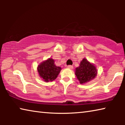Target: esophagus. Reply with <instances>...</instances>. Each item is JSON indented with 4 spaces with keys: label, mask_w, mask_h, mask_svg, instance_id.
Returning a JSON list of instances; mask_svg holds the SVG:
<instances>
[{
    "label": "esophagus",
    "mask_w": 125,
    "mask_h": 125,
    "mask_svg": "<svg viewBox=\"0 0 125 125\" xmlns=\"http://www.w3.org/2000/svg\"><path fill=\"white\" fill-rule=\"evenodd\" d=\"M67 67L68 68H69V69H73V65H68L67 66Z\"/></svg>",
    "instance_id": "obj_1"
}]
</instances>
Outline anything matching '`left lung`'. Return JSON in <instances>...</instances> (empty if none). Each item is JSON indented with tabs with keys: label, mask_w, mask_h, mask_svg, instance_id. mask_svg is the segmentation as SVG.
I'll list each match as a JSON object with an SVG mask.
<instances>
[{
	"label": "left lung",
	"mask_w": 125,
	"mask_h": 125,
	"mask_svg": "<svg viewBox=\"0 0 125 125\" xmlns=\"http://www.w3.org/2000/svg\"><path fill=\"white\" fill-rule=\"evenodd\" d=\"M75 75L80 84L86 83L96 77L97 71L94 65L84 58L81 61L80 66L75 69Z\"/></svg>",
	"instance_id": "1"
}]
</instances>
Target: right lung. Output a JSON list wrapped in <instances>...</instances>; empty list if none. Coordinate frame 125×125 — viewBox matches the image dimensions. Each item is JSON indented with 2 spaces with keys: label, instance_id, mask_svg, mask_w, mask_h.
Instances as JSON below:
<instances>
[{
  "label": "right lung",
  "instance_id": "add662e5",
  "mask_svg": "<svg viewBox=\"0 0 125 125\" xmlns=\"http://www.w3.org/2000/svg\"><path fill=\"white\" fill-rule=\"evenodd\" d=\"M39 75L45 82L53 81L56 79L61 72V68L54 64V61L52 58L41 63L37 68Z\"/></svg>",
  "mask_w": 125,
  "mask_h": 125
}]
</instances>
